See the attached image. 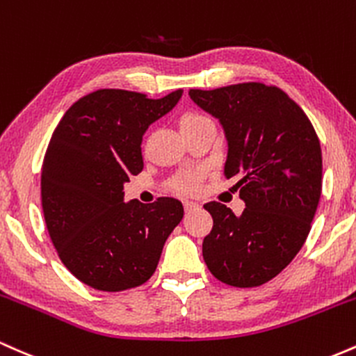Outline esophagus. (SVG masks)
<instances>
[{
  "instance_id": "1",
  "label": "esophagus",
  "mask_w": 356,
  "mask_h": 356,
  "mask_svg": "<svg viewBox=\"0 0 356 356\" xmlns=\"http://www.w3.org/2000/svg\"><path fill=\"white\" fill-rule=\"evenodd\" d=\"M183 207H185L186 211H191V210H197L200 205L195 202H190V200H185V202H183Z\"/></svg>"
}]
</instances>
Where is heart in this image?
I'll return each instance as SVG.
<instances>
[{"label": "heart", "instance_id": "1", "mask_svg": "<svg viewBox=\"0 0 356 356\" xmlns=\"http://www.w3.org/2000/svg\"><path fill=\"white\" fill-rule=\"evenodd\" d=\"M207 121H209V119H207L205 115L197 114V113H186L181 115V119H179V129H181V127L195 126V124H200V122H207ZM200 178H202V173H200V171H185V173H181L177 178L175 186H177V190L183 191V193H191V191L198 188Z\"/></svg>", "mask_w": 356, "mask_h": 356}]
</instances>
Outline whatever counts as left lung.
Segmentation results:
<instances>
[{
    "mask_svg": "<svg viewBox=\"0 0 356 356\" xmlns=\"http://www.w3.org/2000/svg\"><path fill=\"white\" fill-rule=\"evenodd\" d=\"M191 101L220 122L225 178L245 203L241 215L210 202L203 238L210 273L229 286L266 284L306 242L321 197V146L314 127L286 92L259 82L191 89Z\"/></svg>",
    "mask_w": 356,
    "mask_h": 356,
    "instance_id": "left-lung-1",
    "label": "left lung"
}]
</instances>
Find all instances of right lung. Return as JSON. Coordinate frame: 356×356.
I'll use <instances>...</instances> for the list:
<instances>
[{
    "label": "right lung",
    "instance_id": "right-lung-1",
    "mask_svg": "<svg viewBox=\"0 0 356 356\" xmlns=\"http://www.w3.org/2000/svg\"><path fill=\"white\" fill-rule=\"evenodd\" d=\"M101 89L63 114L42 166V207L63 266L99 291L131 289L156 270L163 245L183 218L177 198L124 202V183L143 170L149 124L181 99Z\"/></svg>",
    "mask_w": 356,
    "mask_h": 356
}]
</instances>
